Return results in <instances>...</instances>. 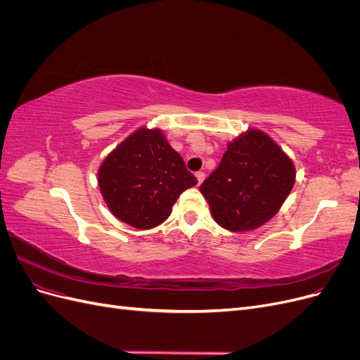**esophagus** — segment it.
<instances>
[{"label":"esophagus","mask_w":360,"mask_h":360,"mask_svg":"<svg viewBox=\"0 0 360 360\" xmlns=\"http://www.w3.org/2000/svg\"><path fill=\"white\" fill-rule=\"evenodd\" d=\"M195 176H197V180H198V183H202V181H204V179H205V174H204L202 171H198L197 174H195Z\"/></svg>","instance_id":"1"}]
</instances>
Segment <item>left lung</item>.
I'll return each mask as SVG.
<instances>
[{"mask_svg": "<svg viewBox=\"0 0 360 360\" xmlns=\"http://www.w3.org/2000/svg\"><path fill=\"white\" fill-rule=\"evenodd\" d=\"M296 169L261 130L228 144L219 167L200 186L213 219L233 233L250 231L276 214L290 195Z\"/></svg>", "mask_w": 360, "mask_h": 360, "instance_id": "8db88e82", "label": "left lung"}]
</instances>
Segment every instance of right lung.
Listing matches in <instances>:
<instances>
[{
    "label": "right lung",
    "instance_id": "obj_1",
    "mask_svg": "<svg viewBox=\"0 0 360 360\" xmlns=\"http://www.w3.org/2000/svg\"><path fill=\"white\" fill-rule=\"evenodd\" d=\"M198 183L160 130L139 129L106 156L99 188L112 214L138 230L168 219L180 195Z\"/></svg>",
    "mask_w": 360,
    "mask_h": 360
}]
</instances>
